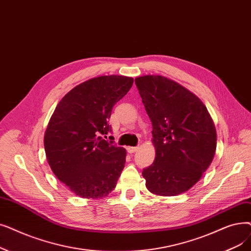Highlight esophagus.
Masks as SVG:
<instances>
[{
    "instance_id": "obj_1",
    "label": "esophagus",
    "mask_w": 251,
    "mask_h": 251,
    "mask_svg": "<svg viewBox=\"0 0 251 251\" xmlns=\"http://www.w3.org/2000/svg\"><path fill=\"white\" fill-rule=\"evenodd\" d=\"M138 147H128L127 148V151L129 152V154H133V152L137 151H138Z\"/></svg>"
}]
</instances>
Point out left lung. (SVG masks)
Segmentation results:
<instances>
[{
  "mask_svg": "<svg viewBox=\"0 0 251 251\" xmlns=\"http://www.w3.org/2000/svg\"><path fill=\"white\" fill-rule=\"evenodd\" d=\"M152 125L156 157L143 171L148 190L177 196L201 178L213 160L216 131L206 106L191 91L161 75L135 79Z\"/></svg>",
  "mask_w": 251,
  "mask_h": 251,
  "instance_id": "8db88e82",
  "label": "left lung"
}]
</instances>
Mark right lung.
Instances as JSON below:
<instances>
[{
	"label": "right lung",
	"instance_id": "add662e5",
	"mask_svg": "<svg viewBox=\"0 0 251 251\" xmlns=\"http://www.w3.org/2000/svg\"><path fill=\"white\" fill-rule=\"evenodd\" d=\"M133 79L101 75L75 86L57 104L44 136L55 176L83 198L110 194L125 166L126 151L114 145L108 124L113 106L127 94Z\"/></svg>",
	"mask_w": 251,
	"mask_h": 251
}]
</instances>
